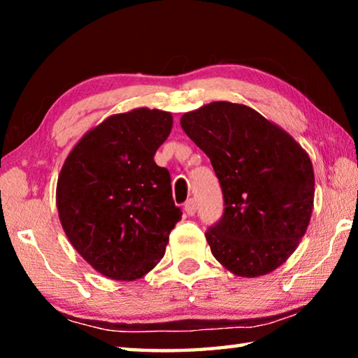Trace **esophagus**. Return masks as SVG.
<instances>
[{"label":"esophagus","mask_w":358,"mask_h":358,"mask_svg":"<svg viewBox=\"0 0 358 358\" xmlns=\"http://www.w3.org/2000/svg\"><path fill=\"white\" fill-rule=\"evenodd\" d=\"M196 210H197V205H196V201H194V199H189V201H187L186 203H185V211L189 216H194L196 215Z\"/></svg>","instance_id":"34e87169"}]
</instances>
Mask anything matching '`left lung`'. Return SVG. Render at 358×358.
Instances as JSON below:
<instances>
[{
	"mask_svg": "<svg viewBox=\"0 0 358 358\" xmlns=\"http://www.w3.org/2000/svg\"><path fill=\"white\" fill-rule=\"evenodd\" d=\"M210 157L224 194V215L205 234L230 273L257 278L292 256L314 207V171L295 138L254 108L210 102L180 118Z\"/></svg>",
	"mask_w": 358,
	"mask_h": 358,
	"instance_id": "8db88e82",
	"label": "left lung"
}]
</instances>
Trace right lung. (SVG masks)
I'll return each mask as SVG.
<instances>
[{
	"instance_id": "1",
	"label": "right lung",
	"mask_w": 358,
	"mask_h": 358,
	"mask_svg": "<svg viewBox=\"0 0 358 358\" xmlns=\"http://www.w3.org/2000/svg\"><path fill=\"white\" fill-rule=\"evenodd\" d=\"M172 124V113L159 108L110 115L85 132L58 175L66 237L110 280L136 281L153 270L181 220L171 175L155 162Z\"/></svg>"
}]
</instances>
